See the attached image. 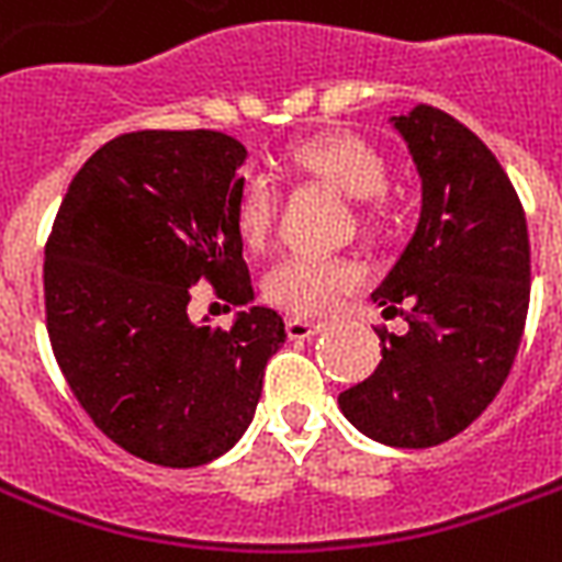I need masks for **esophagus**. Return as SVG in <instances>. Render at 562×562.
<instances>
[{
    "label": "esophagus",
    "instance_id": "1",
    "mask_svg": "<svg viewBox=\"0 0 562 562\" xmlns=\"http://www.w3.org/2000/svg\"><path fill=\"white\" fill-rule=\"evenodd\" d=\"M321 329H324L321 321H306V318L285 321V333H289L291 338H312V336H318Z\"/></svg>",
    "mask_w": 562,
    "mask_h": 562
}]
</instances>
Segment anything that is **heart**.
<instances>
[{
  "label": "heart",
  "mask_w": 562,
  "mask_h": 562,
  "mask_svg": "<svg viewBox=\"0 0 562 562\" xmlns=\"http://www.w3.org/2000/svg\"><path fill=\"white\" fill-rule=\"evenodd\" d=\"M289 170L303 182H318L348 194V226L366 241H380L395 226L389 194V161L371 140L350 132H324L289 149ZM282 212L280 182L247 173L235 194V224L250 250H268ZM359 282V268L341 256H289L265 277V297L294 315H324Z\"/></svg>",
  "instance_id": "heart-1"
}]
</instances>
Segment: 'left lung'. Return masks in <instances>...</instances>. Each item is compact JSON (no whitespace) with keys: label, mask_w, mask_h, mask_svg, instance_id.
<instances>
[{"label":"left lung","mask_w":562,"mask_h":562,"mask_svg":"<svg viewBox=\"0 0 562 562\" xmlns=\"http://www.w3.org/2000/svg\"><path fill=\"white\" fill-rule=\"evenodd\" d=\"M395 128L424 186L422 221L371 294L380 366L338 395L348 422L392 448H430L462 434L495 401L516 362L530 303V241L516 188L471 128L418 105Z\"/></svg>","instance_id":"left-lung-1"}]
</instances>
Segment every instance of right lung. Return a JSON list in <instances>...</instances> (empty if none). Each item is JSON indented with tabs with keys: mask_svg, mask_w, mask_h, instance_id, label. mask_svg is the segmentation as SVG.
<instances>
[{
	"mask_svg": "<svg viewBox=\"0 0 562 562\" xmlns=\"http://www.w3.org/2000/svg\"><path fill=\"white\" fill-rule=\"evenodd\" d=\"M247 149L212 128H140L93 153L55 214L43 310L72 397L123 451L194 469L247 430L280 312L252 306L233 329L191 324V285L252 297L235 224Z\"/></svg>",
	"mask_w": 562,
	"mask_h": 562,
	"instance_id": "add662e5",
	"label": "right lung"
}]
</instances>
